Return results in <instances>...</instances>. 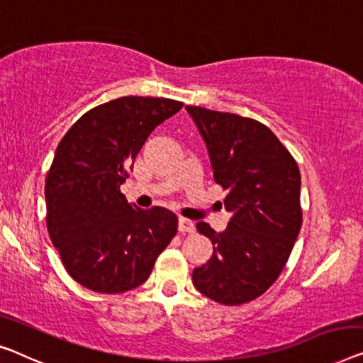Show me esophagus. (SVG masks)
Instances as JSON below:
<instances>
[{"instance_id": "1", "label": "esophagus", "mask_w": 363, "mask_h": 363, "mask_svg": "<svg viewBox=\"0 0 363 363\" xmlns=\"http://www.w3.org/2000/svg\"><path fill=\"white\" fill-rule=\"evenodd\" d=\"M177 228H179L181 233H194V231H196V225H194L192 220L182 218V216H181L179 226H177Z\"/></svg>"}]
</instances>
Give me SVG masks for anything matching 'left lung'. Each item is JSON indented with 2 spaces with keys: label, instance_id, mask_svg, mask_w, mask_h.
I'll list each match as a JSON object with an SVG mask.
<instances>
[{
  "label": "left lung",
  "instance_id": "left-lung-1",
  "mask_svg": "<svg viewBox=\"0 0 363 363\" xmlns=\"http://www.w3.org/2000/svg\"><path fill=\"white\" fill-rule=\"evenodd\" d=\"M205 147L216 184L228 191L231 220L216 233L197 230L213 245L207 264L194 269L200 294L221 305L256 300L282 272L301 228L300 169L272 130L254 118L186 106Z\"/></svg>",
  "mask_w": 363,
  "mask_h": 363
}]
</instances>
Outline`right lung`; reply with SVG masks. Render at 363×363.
<instances>
[{
  "mask_svg": "<svg viewBox=\"0 0 363 363\" xmlns=\"http://www.w3.org/2000/svg\"><path fill=\"white\" fill-rule=\"evenodd\" d=\"M181 109L164 97H118L81 116L58 143L45 181L47 228L86 289H137L176 236L174 213L128 203L121 186L150 133Z\"/></svg>",
  "mask_w": 363,
  "mask_h": 363,
  "instance_id": "obj_1",
  "label": "right lung"
}]
</instances>
